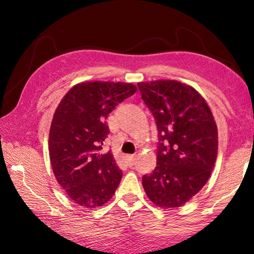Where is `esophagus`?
<instances>
[{
    "label": "esophagus",
    "mask_w": 254,
    "mask_h": 254,
    "mask_svg": "<svg viewBox=\"0 0 254 254\" xmlns=\"http://www.w3.org/2000/svg\"><path fill=\"white\" fill-rule=\"evenodd\" d=\"M127 164L128 166H134L136 163V156L135 155H128L127 156Z\"/></svg>",
    "instance_id": "obj_1"
}]
</instances>
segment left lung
Returning <instances> with one entry per match:
<instances>
[{
  "mask_svg": "<svg viewBox=\"0 0 254 254\" xmlns=\"http://www.w3.org/2000/svg\"><path fill=\"white\" fill-rule=\"evenodd\" d=\"M158 131L157 165L143 176L147 196L160 207H179L201 190L218 150L216 122L206 101L178 80L138 83Z\"/></svg>",
  "mask_w": 254,
  "mask_h": 254,
  "instance_id": "8db88e82",
  "label": "left lung"
}]
</instances>
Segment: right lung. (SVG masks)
Listing matches in <instances>:
<instances>
[{
  "label": "right lung",
  "mask_w": 254,
  "mask_h": 254,
  "mask_svg": "<svg viewBox=\"0 0 254 254\" xmlns=\"http://www.w3.org/2000/svg\"><path fill=\"white\" fill-rule=\"evenodd\" d=\"M135 91L130 83H80L57 108L49 133L51 166L59 185L80 206H102L121 181L113 155L102 150L109 134L106 119Z\"/></svg>",
  "instance_id": "1"
}]
</instances>
